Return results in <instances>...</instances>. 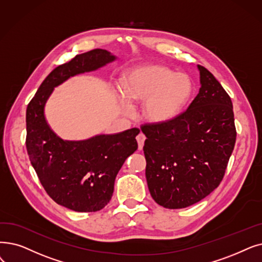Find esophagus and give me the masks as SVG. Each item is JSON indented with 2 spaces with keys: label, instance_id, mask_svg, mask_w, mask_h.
Returning a JSON list of instances; mask_svg holds the SVG:
<instances>
[{
  "label": "esophagus",
  "instance_id": "obj_1",
  "mask_svg": "<svg viewBox=\"0 0 262 262\" xmlns=\"http://www.w3.org/2000/svg\"><path fill=\"white\" fill-rule=\"evenodd\" d=\"M137 142H138V149L139 150H142V147H143V143H144V140H145V136L142 134V133H140L138 136H137Z\"/></svg>",
  "mask_w": 262,
  "mask_h": 262
}]
</instances>
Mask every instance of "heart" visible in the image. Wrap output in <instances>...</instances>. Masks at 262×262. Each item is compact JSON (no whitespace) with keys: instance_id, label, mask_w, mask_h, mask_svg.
<instances>
[{"instance_id":"obj_1","label":"heart","mask_w":262,"mask_h":262,"mask_svg":"<svg viewBox=\"0 0 262 262\" xmlns=\"http://www.w3.org/2000/svg\"><path fill=\"white\" fill-rule=\"evenodd\" d=\"M120 98L124 109L133 111L129 101H145L144 115L152 122L165 123L176 118L186 104L192 84L189 77L174 73L164 65H144L132 70L124 78Z\"/></svg>"}]
</instances>
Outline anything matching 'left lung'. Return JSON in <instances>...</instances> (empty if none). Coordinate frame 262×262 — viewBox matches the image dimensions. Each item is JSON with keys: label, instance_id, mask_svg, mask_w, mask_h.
<instances>
[{"label": "left lung", "instance_id": "left-lung-1", "mask_svg": "<svg viewBox=\"0 0 262 262\" xmlns=\"http://www.w3.org/2000/svg\"><path fill=\"white\" fill-rule=\"evenodd\" d=\"M185 111L165 123H146L145 178L156 203L182 209L206 198L225 176L236 139L232 101L206 67Z\"/></svg>", "mask_w": 262, "mask_h": 262}]
</instances>
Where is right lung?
<instances>
[{"mask_svg": "<svg viewBox=\"0 0 262 262\" xmlns=\"http://www.w3.org/2000/svg\"><path fill=\"white\" fill-rule=\"evenodd\" d=\"M104 49L76 55L46 77L27 108V150L50 198L76 212H96L111 200L116 177L125 159L138 149V128L99 135L83 141H64L48 126L43 107L53 88L70 77L115 61Z\"/></svg>", "mask_w": 262, "mask_h": 262, "instance_id": "right-lung-1", "label": "right lung"}]
</instances>
